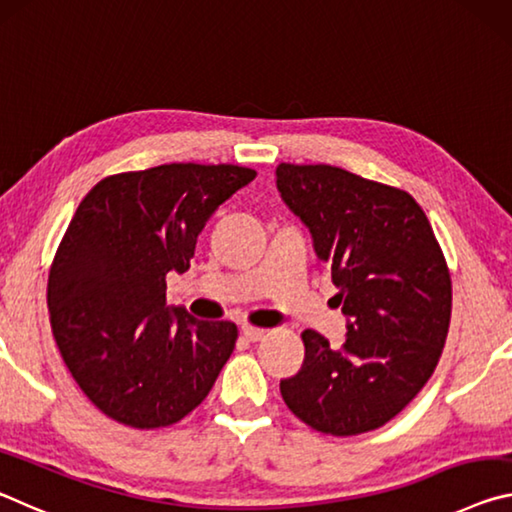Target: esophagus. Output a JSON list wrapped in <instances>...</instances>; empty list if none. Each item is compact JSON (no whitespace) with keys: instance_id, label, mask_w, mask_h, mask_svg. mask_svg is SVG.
I'll return each instance as SVG.
<instances>
[{"instance_id":"34e87169","label":"esophagus","mask_w":512,"mask_h":512,"mask_svg":"<svg viewBox=\"0 0 512 512\" xmlns=\"http://www.w3.org/2000/svg\"><path fill=\"white\" fill-rule=\"evenodd\" d=\"M242 335H245V338L251 342H258L265 338V329H256V326H242Z\"/></svg>"}]
</instances>
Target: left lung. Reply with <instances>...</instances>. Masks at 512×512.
Masks as SVG:
<instances>
[{
  "label": "left lung",
  "instance_id": "left-lung-1",
  "mask_svg": "<svg viewBox=\"0 0 512 512\" xmlns=\"http://www.w3.org/2000/svg\"><path fill=\"white\" fill-rule=\"evenodd\" d=\"M281 199L313 236L338 286L347 340L301 333L286 406L331 435L374 431L399 415L438 365L451 320V276L420 204L404 190L333 165L276 167Z\"/></svg>",
  "mask_w": 512,
  "mask_h": 512
}]
</instances>
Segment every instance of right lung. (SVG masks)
I'll list each match as a JSON object with an SVG mask.
<instances>
[{
    "mask_svg": "<svg viewBox=\"0 0 512 512\" xmlns=\"http://www.w3.org/2000/svg\"><path fill=\"white\" fill-rule=\"evenodd\" d=\"M254 177L170 163L106 177L83 197L49 270L47 308L72 379L111 420L170 426L211 392L238 329L165 306V276L188 270L208 217Z\"/></svg>",
    "mask_w": 512,
    "mask_h": 512,
    "instance_id": "add662e5",
    "label": "right lung"
}]
</instances>
